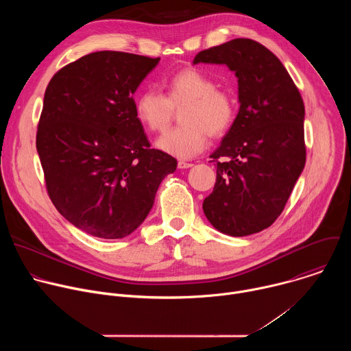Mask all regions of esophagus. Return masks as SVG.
<instances>
[{"label": "esophagus", "mask_w": 351, "mask_h": 351, "mask_svg": "<svg viewBox=\"0 0 351 351\" xmlns=\"http://www.w3.org/2000/svg\"><path fill=\"white\" fill-rule=\"evenodd\" d=\"M191 167H193V164H190V162H184V161L178 162L179 169H187V168H191Z\"/></svg>", "instance_id": "1"}]
</instances>
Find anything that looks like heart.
I'll use <instances>...</instances> for the list:
<instances>
[{
  "instance_id": "b5f03b06",
  "label": "heart",
  "mask_w": 351,
  "mask_h": 351,
  "mask_svg": "<svg viewBox=\"0 0 351 351\" xmlns=\"http://www.w3.org/2000/svg\"><path fill=\"white\" fill-rule=\"evenodd\" d=\"M217 82L195 68H186L164 80L165 94L145 88L136 98V117L153 133H162L180 110L178 128L157 140L161 152L187 160L202 153L208 133L222 136L232 126L236 115L234 98L217 88Z\"/></svg>"
}]
</instances>
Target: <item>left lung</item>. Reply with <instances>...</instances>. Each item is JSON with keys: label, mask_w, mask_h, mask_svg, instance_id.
<instances>
[{"label": "left lung", "mask_w": 351, "mask_h": 351, "mask_svg": "<svg viewBox=\"0 0 351 351\" xmlns=\"http://www.w3.org/2000/svg\"><path fill=\"white\" fill-rule=\"evenodd\" d=\"M199 62L234 72L240 104L211 156L217 182L203 203L204 214L229 236L261 232L282 214L306 165L303 98L278 57L254 40L204 49L193 61Z\"/></svg>", "instance_id": "obj_1"}]
</instances>
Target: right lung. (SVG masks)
<instances>
[{
	"instance_id": "right-lung-1",
	"label": "right lung",
	"mask_w": 351,
	"mask_h": 351,
	"mask_svg": "<svg viewBox=\"0 0 351 351\" xmlns=\"http://www.w3.org/2000/svg\"><path fill=\"white\" fill-rule=\"evenodd\" d=\"M160 58L97 51L49 80L36 147L58 213L99 239L134 232L178 161L149 147L133 94Z\"/></svg>"
}]
</instances>
